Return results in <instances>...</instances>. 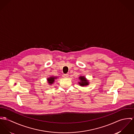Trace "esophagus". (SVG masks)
<instances>
[{
    "mask_svg": "<svg viewBox=\"0 0 134 134\" xmlns=\"http://www.w3.org/2000/svg\"><path fill=\"white\" fill-rule=\"evenodd\" d=\"M63 76L65 78H67L69 76V75L68 74H64L63 75Z\"/></svg>",
    "mask_w": 134,
    "mask_h": 134,
    "instance_id": "34e87169",
    "label": "esophagus"
}]
</instances>
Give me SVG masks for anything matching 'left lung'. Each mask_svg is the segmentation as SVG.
Masks as SVG:
<instances>
[{"label": "left lung", "mask_w": 134, "mask_h": 134, "mask_svg": "<svg viewBox=\"0 0 134 134\" xmlns=\"http://www.w3.org/2000/svg\"><path fill=\"white\" fill-rule=\"evenodd\" d=\"M79 79H80V81L78 82V84L80 85L81 86H85L88 85L89 82L85 78V76H80Z\"/></svg>", "instance_id": "left-lung-1"}]
</instances>
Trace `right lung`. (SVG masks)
<instances>
[{
    "label": "right lung",
    "instance_id": "right-lung-1",
    "mask_svg": "<svg viewBox=\"0 0 134 134\" xmlns=\"http://www.w3.org/2000/svg\"><path fill=\"white\" fill-rule=\"evenodd\" d=\"M57 79V77H55V76H51V77H49L47 79V81H48V83H49V85H51L54 82V81L55 79Z\"/></svg>",
    "mask_w": 134,
    "mask_h": 134
}]
</instances>
